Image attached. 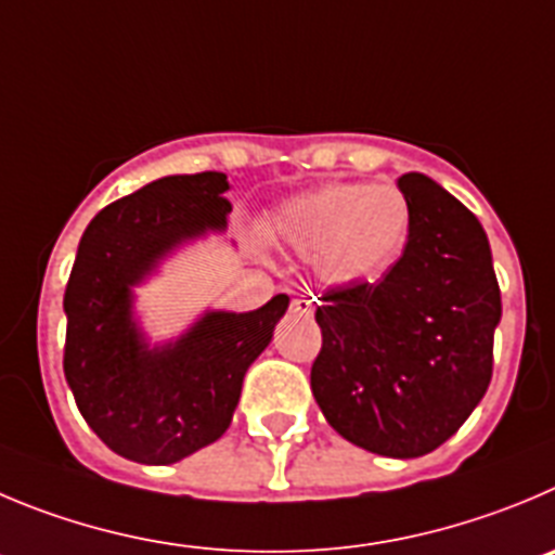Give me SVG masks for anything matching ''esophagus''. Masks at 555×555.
Segmentation results:
<instances>
[{
  "mask_svg": "<svg viewBox=\"0 0 555 555\" xmlns=\"http://www.w3.org/2000/svg\"><path fill=\"white\" fill-rule=\"evenodd\" d=\"M293 312L295 314H304V318H309V314L314 312V295L312 293L295 295V298H293Z\"/></svg>",
  "mask_w": 555,
  "mask_h": 555,
  "instance_id": "34e87169",
  "label": "esophagus"
}]
</instances>
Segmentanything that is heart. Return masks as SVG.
Returning a JSON list of instances; mask_svg holds the SVG:
<instances>
[{
	"mask_svg": "<svg viewBox=\"0 0 555 555\" xmlns=\"http://www.w3.org/2000/svg\"><path fill=\"white\" fill-rule=\"evenodd\" d=\"M411 221L397 185L328 183L279 202L260 230L276 246L312 257L323 282L345 287L386 271L405 248Z\"/></svg>",
	"mask_w": 555,
	"mask_h": 555,
	"instance_id": "obj_1",
	"label": "heart"
}]
</instances>
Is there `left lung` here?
<instances>
[{"mask_svg": "<svg viewBox=\"0 0 555 555\" xmlns=\"http://www.w3.org/2000/svg\"><path fill=\"white\" fill-rule=\"evenodd\" d=\"M411 235L380 282L331 289L312 395L356 447L411 460L449 441L493 377L501 289L479 219L427 175L397 180Z\"/></svg>", "mask_w": 555, "mask_h": 555, "instance_id": "left-lung-1", "label": "left lung"}]
</instances>
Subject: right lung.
I'll return each instance as SVG.
<instances>
[{
    "mask_svg": "<svg viewBox=\"0 0 555 555\" xmlns=\"http://www.w3.org/2000/svg\"><path fill=\"white\" fill-rule=\"evenodd\" d=\"M224 172L169 175L112 202L87 224L65 287V380L92 433L120 457L172 465L219 441L246 370L289 298L254 312L207 309L178 339L150 345L139 284L185 243L227 230Z\"/></svg>",
    "mask_w": 555,
    "mask_h": 555,
    "instance_id": "obj_1",
    "label": "right lung"
}]
</instances>
